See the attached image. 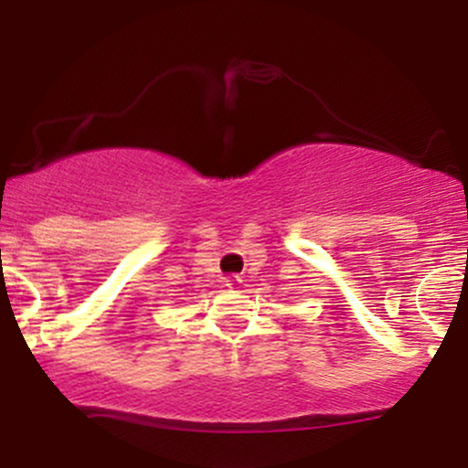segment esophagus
<instances>
[{
	"mask_svg": "<svg viewBox=\"0 0 468 468\" xmlns=\"http://www.w3.org/2000/svg\"><path fill=\"white\" fill-rule=\"evenodd\" d=\"M241 283H244V279H241L239 275H230V277L227 279V286H229L230 290H239Z\"/></svg>",
	"mask_w": 468,
	"mask_h": 468,
	"instance_id": "obj_1",
	"label": "esophagus"
}]
</instances>
